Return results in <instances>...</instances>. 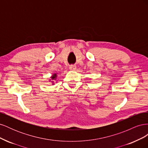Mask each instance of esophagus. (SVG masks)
I'll return each mask as SVG.
<instances>
[{
	"label": "esophagus",
	"mask_w": 148,
	"mask_h": 148,
	"mask_svg": "<svg viewBox=\"0 0 148 148\" xmlns=\"http://www.w3.org/2000/svg\"><path fill=\"white\" fill-rule=\"evenodd\" d=\"M76 69H77V66L75 65H70L69 67V69L70 70H75Z\"/></svg>",
	"instance_id": "34e87169"
}]
</instances>
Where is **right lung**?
Instances as JSON below:
<instances>
[{"label": "right lung", "instance_id": "obj_1", "mask_svg": "<svg viewBox=\"0 0 148 148\" xmlns=\"http://www.w3.org/2000/svg\"><path fill=\"white\" fill-rule=\"evenodd\" d=\"M57 75H58V73H53L51 77H50V79H49V81L50 82H51L52 85H54L55 82H57L56 81L57 78Z\"/></svg>", "mask_w": 148, "mask_h": 148}]
</instances>
